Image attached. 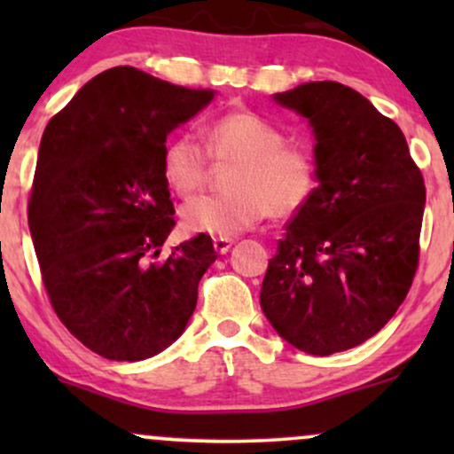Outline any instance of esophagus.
<instances>
[{
  "instance_id": "esophagus-1",
  "label": "esophagus",
  "mask_w": 454,
  "mask_h": 454,
  "mask_svg": "<svg viewBox=\"0 0 454 454\" xmlns=\"http://www.w3.org/2000/svg\"><path fill=\"white\" fill-rule=\"evenodd\" d=\"M213 247L217 254H226L232 247V239H213Z\"/></svg>"
}]
</instances>
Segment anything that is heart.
<instances>
[{
    "instance_id": "1",
    "label": "heart",
    "mask_w": 454,
    "mask_h": 454,
    "mask_svg": "<svg viewBox=\"0 0 454 454\" xmlns=\"http://www.w3.org/2000/svg\"><path fill=\"white\" fill-rule=\"evenodd\" d=\"M205 146L176 134L161 149V176L179 196L207 184L209 158L234 161L226 194H205L181 207V226L192 234L237 237L267 215L293 217L316 196L320 161L307 143H288L284 129L252 111H231L207 126Z\"/></svg>"
}]
</instances>
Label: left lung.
Masks as SVG:
<instances>
[{
  "instance_id": "left-lung-1",
  "label": "left lung",
  "mask_w": 454,
  "mask_h": 454,
  "mask_svg": "<svg viewBox=\"0 0 454 454\" xmlns=\"http://www.w3.org/2000/svg\"><path fill=\"white\" fill-rule=\"evenodd\" d=\"M275 102L309 119L320 184L269 260L260 307L286 341L328 356L376 335L403 303L425 181L397 123L352 87L305 82Z\"/></svg>"
}]
</instances>
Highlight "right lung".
I'll list each match as a JSON object with an SVG mask.
<instances>
[{"mask_svg":"<svg viewBox=\"0 0 454 454\" xmlns=\"http://www.w3.org/2000/svg\"><path fill=\"white\" fill-rule=\"evenodd\" d=\"M213 100L119 66L91 78L46 126L27 220L51 305L82 346L143 361L170 346L215 262L211 237L161 262L175 207L161 176L166 137Z\"/></svg>","mask_w":454,"mask_h":454,"instance_id":"1","label":"right lung"}]
</instances>
